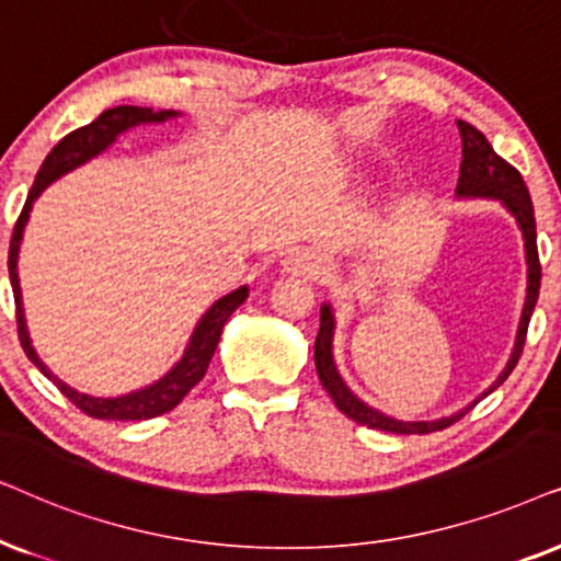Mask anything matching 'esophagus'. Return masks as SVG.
Here are the masks:
<instances>
[{
	"label": "esophagus",
	"mask_w": 561,
	"mask_h": 561,
	"mask_svg": "<svg viewBox=\"0 0 561 561\" xmlns=\"http://www.w3.org/2000/svg\"><path fill=\"white\" fill-rule=\"evenodd\" d=\"M282 266H285V272L289 274H316L320 268V259L316 251L310 249H293L282 261Z\"/></svg>",
	"instance_id": "1"
}]
</instances>
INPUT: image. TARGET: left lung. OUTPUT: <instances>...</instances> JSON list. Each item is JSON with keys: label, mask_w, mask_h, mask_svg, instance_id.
I'll return each instance as SVG.
<instances>
[{"label": "left lung", "mask_w": 561, "mask_h": 561, "mask_svg": "<svg viewBox=\"0 0 561 561\" xmlns=\"http://www.w3.org/2000/svg\"><path fill=\"white\" fill-rule=\"evenodd\" d=\"M457 125L461 133V167H459L457 194L459 197L500 199V203L507 207V213L513 215L515 222H518L520 233H524L528 287H526L524 316H520L518 335H515V348L511 354V362H507V367L503 369V375H500L495 382L490 385V390H484L472 405H467L465 410H459V413H454L449 417H438V421H398V417L379 413V410L369 408L364 400H358L356 394L348 390L346 382L341 379L333 362V328H335L333 310L331 305H323V308H320V331L316 339V369H318L320 385L325 387V392L331 394L335 408H339L343 415H348L351 421L367 425V428H377L387 433H433V431L449 428L451 423H457L459 417H465L482 398H488L492 390H497V387L507 379V375L515 369L520 354H524L526 331H528V323H531L536 300H539V287H541V264H539V249H536V218H534L531 194H528V186L524 182V176H520V171L511 167L505 159H500V156L492 151L490 140L484 138L474 125L465 123V119H457Z\"/></svg>", "instance_id": "1"}]
</instances>
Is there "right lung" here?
<instances>
[{"instance_id":"add662e5","label":"right lung","mask_w":561,"mask_h":561,"mask_svg":"<svg viewBox=\"0 0 561 561\" xmlns=\"http://www.w3.org/2000/svg\"><path fill=\"white\" fill-rule=\"evenodd\" d=\"M179 117L174 110H159L153 112L151 107H133V104H123V107L104 110L100 117L92 119V123L84 125V128L69 133V136L58 140L54 151L46 156L41 171H37L35 184L30 186V194L25 199V207H22L18 222H14L12 241H10V259H7V266H10V282L14 293V305H18V335L22 348L30 362L35 364L37 369L46 375L50 382H54L58 390H61L66 398H69L73 405H77L81 413L100 417V421H148V417L163 415L169 410H174L179 402L184 400V394L192 390L199 379L205 377L207 367H210V358L218 348L222 325L228 323V318L233 316L236 308H241L245 297H249V287H238L233 293L220 297L218 302L213 305L210 310L199 318L197 328H194L190 343H186L184 356L171 367L167 375H163L159 382L144 387V390L119 394V398H92V394L77 392L73 387L61 382L54 371H50L46 364L41 362V356L35 354L33 343H30L27 325H25V312H22V293H20V276H18V256H20V241L22 230L27 226L30 210H33V203L41 197V192L46 190L50 182H56L58 176L69 174L81 163H87L94 156H100L104 148L115 144L119 133L136 128V125L146 123H163V119Z\"/></svg>"}]
</instances>
